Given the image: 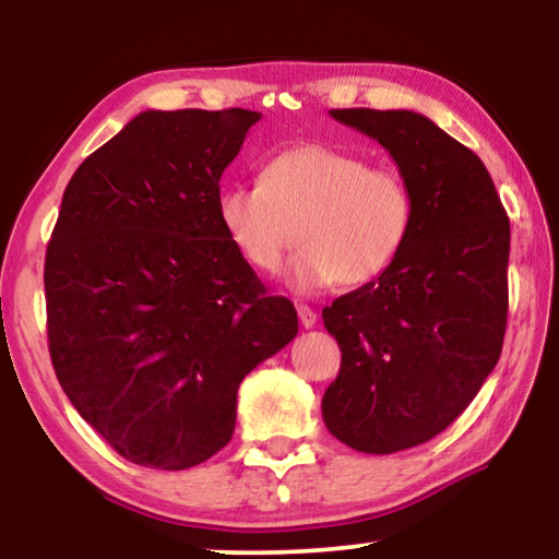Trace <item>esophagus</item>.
<instances>
[{
    "mask_svg": "<svg viewBox=\"0 0 559 559\" xmlns=\"http://www.w3.org/2000/svg\"><path fill=\"white\" fill-rule=\"evenodd\" d=\"M297 316H300L302 328H312L318 323V312L308 308V305H297Z\"/></svg>",
    "mask_w": 559,
    "mask_h": 559,
    "instance_id": "34e87169",
    "label": "esophagus"
}]
</instances>
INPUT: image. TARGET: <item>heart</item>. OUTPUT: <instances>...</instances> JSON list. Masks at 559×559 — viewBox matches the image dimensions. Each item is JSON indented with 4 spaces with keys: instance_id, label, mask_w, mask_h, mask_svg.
I'll use <instances>...</instances> for the list:
<instances>
[{
    "instance_id": "heart-1",
    "label": "heart",
    "mask_w": 559,
    "mask_h": 559,
    "mask_svg": "<svg viewBox=\"0 0 559 559\" xmlns=\"http://www.w3.org/2000/svg\"><path fill=\"white\" fill-rule=\"evenodd\" d=\"M218 218L234 249L264 274L277 272L300 239L287 282L297 293H318L381 277L407 247L415 195L396 167L300 144L274 155L257 186H228Z\"/></svg>"
}]
</instances>
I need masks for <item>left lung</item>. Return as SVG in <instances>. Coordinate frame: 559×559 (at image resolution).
Wrapping results in <instances>:
<instances>
[{
	"label": "left lung",
	"mask_w": 559,
	"mask_h": 559,
	"mask_svg": "<svg viewBox=\"0 0 559 559\" xmlns=\"http://www.w3.org/2000/svg\"><path fill=\"white\" fill-rule=\"evenodd\" d=\"M407 178L415 228L402 257L323 310L341 371L323 423L358 453L423 445L453 425L501 356L509 216L476 152L423 114L333 109Z\"/></svg>",
	"instance_id": "obj_1"
}]
</instances>
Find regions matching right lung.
Instances as JSON below:
<instances>
[{"label": "right lung", "instance_id": "1", "mask_svg": "<svg viewBox=\"0 0 559 559\" xmlns=\"http://www.w3.org/2000/svg\"><path fill=\"white\" fill-rule=\"evenodd\" d=\"M262 114L142 111L83 159L45 254L48 348L79 415L136 465L231 440L243 377L297 335L218 218L221 175Z\"/></svg>", "mask_w": 559, "mask_h": 559}]
</instances>
